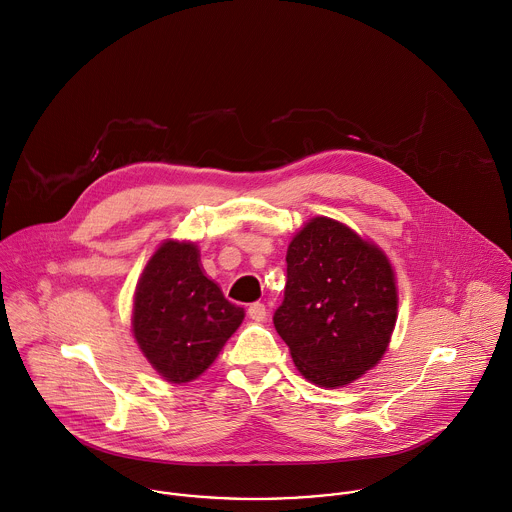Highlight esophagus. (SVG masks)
<instances>
[{
	"instance_id": "obj_1",
	"label": "esophagus",
	"mask_w": 512,
	"mask_h": 512,
	"mask_svg": "<svg viewBox=\"0 0 512 512\" xmlns=\"http://www.w3.org/2000/svg\"><path fill=\"white\" fill-rule=\"evenodd\" d=\"M266 314H268V310H266V306L260 304V302H254V304L248 306V316H250L254 322H264V320H266Z\"/></svg>"
}]
</instances>
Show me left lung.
I'll use <instances>...</instances> for the list:
<instances>
[{"label":"left lung","instance_id":"8db88e82","mask_svg":"<svg viewBox=\"0 0 512 512\" xmlns=\"http://www.w3.org/2000/svg\"><path fill=\"white\" fill-rule=\"evenodd\" d=\"M288 282L274 326L298 371L320 387H343L387 351L397 320L393 268L373 242L316 216L292 238Z\"/></svg>","mask_w":512,"mask_h":512}]
</instances>
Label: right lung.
Instances as JSON below:
<instances>
[{
    "label": "right lung",
    "instance_id": "right-lung-1",
    "mask_svg": "<svg viewBox=\"0 0 512 512\" xmlns=\"http://www.w3.org/2000/svg\"><path fill=\"white\" fill-rule=\"evenodd\" d=\"M244 320L204 276L196 244L167 240L145 266L133 304V336L171 383L204 373Z\"/></svg>",
    "mask_w": 512,
    "mask_h": 512
}]
</instances>
